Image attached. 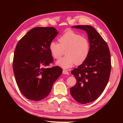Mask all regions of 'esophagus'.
I'll use <instances>...</instances> for the list:
<instances>
[{
	"instance_id": "34e87169",
	"label": "esophagus",
	"mask_w": 123,
	"mask_h": 123,
	"mask_svg": "<svg viewBox=\"0 0 123 123\" xmlns=\"http://www.w3.org/2000/svg\"><path fill=\"white\" fill-rule=\"evenodd\" d=\"M62 74H66V75H69V73L67 70H62Z\"/></svg>"
}]
</instances>
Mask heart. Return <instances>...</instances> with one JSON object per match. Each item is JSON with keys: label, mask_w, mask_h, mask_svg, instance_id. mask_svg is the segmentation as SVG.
<instances>
[{"label": "heart", "mask_w": 123, "mask_h": 123, "mask_svg": "<svg viewBox=\"0 0 123 123\" xmlns=\"http://www.w3.org/2000/svg\"><path fill=\"white\" fill-rule=\"evenodd\" d=\"M59 43L52 41L49 44V50L55 59L60 58L65 51L66 55L59 59L56 64L64 69L74 65H80L88 57L90 45L87 38L73 31L67 32L58 39Z\"/></svg>", "instance_id": "heart-1"}]
</instances>
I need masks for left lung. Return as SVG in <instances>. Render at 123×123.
I'll return each instance as SVG.
<instances>
[{
	"label": "left lung",
	"mask_w": 123,
	"mask_h": 123,
	"mask_svg": "<svg viewBox=\"0 0 123 123\" xmlns=\"http://www.w3.org/2000/svg\"><path fill=\"white\" fill-rule=\"evenodd\" d=\"M72 27L86 32L90 45L86 60L71 71L77 83L70 88V93L76 101L84 104L94 101L105 90L111 69L110 53L106 42L92 26Z\"/></svg>",
	"instance_id": "left-lung-1"
}]
</instances>
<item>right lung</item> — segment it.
Here are the masks:
<instances>
[{"instance_id": "obj_1", "label": "right lung", "mask_w": 123, "mask_h": 123, "mask_svg": "<svg viewBox=\"0 0 123 123\" xmlns=\"http://www.w3.org/2000/svg\"><path fill=\"white\" fill-rule=\"evenodd\" d=\"M58 33L53 27L34 28L17 44L13 62L14 74L19 90L29 99L38 101L46 98L62 73L58 66L44 68L53 62L49 44Z\"/></svg>"}]
</instances>
